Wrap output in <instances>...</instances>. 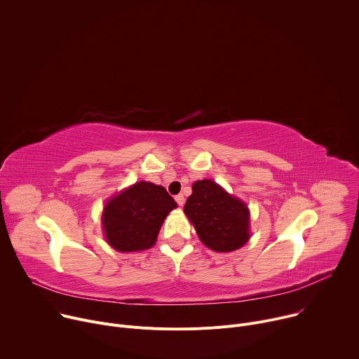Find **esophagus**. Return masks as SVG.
<instances>
[{
    "label": "esophagus",
    "instance_id": "1",
    "mask_svg": "<svg viewBox=\"0 0 359 359\" xmlns=\"http://www.w3.org/2000/svg\"><path fill=\"white\" fill-rule=\"evenodd\" d=\"M175 200L177 201V204H179V206L182 208L183 206V204H184V196L183 194H177L176 197H175Z\"/></svg>",
    "mask_w": 359,
    "mask_h": 359
}]
</instances>
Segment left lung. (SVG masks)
<instances>
[{"label":"left lung","instance_id":"1","mask_svg":"<svg viewBox=\"0 0 359 359\" xmlns=\"http://www.w3.org/2000/svg\"><path fill=\"white\" fill-rule=\"evenodd\" d=\"M184 204L200 241L219 252L243 247L250 238V212L245 203L213 180H197Z\"/></svg>","mask_w":359,"mask_h":359}]
</instances>
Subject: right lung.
Wrapping results in <instances>:
<instances>
[{
    "instance_id": "obj_1",
    "label": "right lung",
    "mask_w": 359,
    "mask_h": 359,
    "mask_svg": "<svg viewBox=\"0 0 359 359\" xmlns=\"http://www.w3.org/2000/svg\"><path fill=\"white\" fill-rule=\"evenodd\" d=\"M177 203L163 186L137 182L109 198L102 213L108 244L121 252L155 245L166 216Z\"/></svg>"
}]
</instances>
